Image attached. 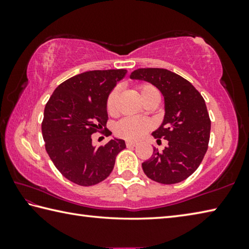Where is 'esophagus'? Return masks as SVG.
<instances>
[{"mask_svg":"<svg viewBox=\"0 0 249 249\" xmlns=\"http://www.w3.org/2000/svg\"><path fill=\"white\" fill-rule=\"evenodd\" d=\"M137 144L135 142H126V146L127 147H135Z\"/></svg>","mask_w":249,"mask_h":249,"instance_id":"esophagus-1","label":"esophagus"}]
</instances>
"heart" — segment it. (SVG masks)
I'll return each instance as SVG.
<instances>
[{
    "label": "heart",
    "instance_id": "heart-1",
    "mask_svg": "<svg viewBox=\"0 0 249 249\" xmlns=\"http://www.w3.org/2000/svg\"><path fill=\"white\" fill-rule=\"evenodd\" d=\"M140 93L142 103L147 104L151 101H158L160 99V93L157 88L150 83H141L136 87ZM117 96H119V90L113 89L109 92L107 98V111L109 115L114 116L117 114ZM153 128L151 122L147 119H132V117H125V119L117 122L114 132L116 136L123 138L126 141H138L144 136L146 133Z\"/></svg>",
    "mask_w": 249,
    "mask_h": 249
}]
</instances>
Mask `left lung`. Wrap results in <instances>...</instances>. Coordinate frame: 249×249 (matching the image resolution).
<instances>
[{
  "mask_svg": "<svg viewBox=\"0 0 249 249\" xmlns=\"http://www.w3.org/2000/svg\"><path fill=\"white\" fill-rule=\"evenodd\" d=\"M130 78L145 80L165 96V119L153 136L168 141L162 151L154 148L142 163L149 179L162 184L181 182L200 166L208 150L211 120L203 96L181 75L162 68H140ZM161 142V141H160Z\"/></svg>",
  "mask_w": 249,
  "mask_h": 249,
  "instance_id": "8db88e82",
  "label": "left lung"
}]
</instances>
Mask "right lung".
Returning <instances> with one entry per match:
<instances>
[{
	"label": "right lung",
	"instance_id": "right-lung-1",
	"mask_svg": "<svg viewBox=\"0 0 249 249\" xmlns=\"http://www.w3.org/2000/svg\"><path fill=\"white\" fill-rule=\"evenodd\" d=\"M125 69L93 70L66 80L45 107L41 133L45 148L58 171L82 187L102 182L111 174L116 156L126 148L123 140L95 148L92 134L108 136L107 98L124 78Z\"/></svg>",
	"mask_w": 249,
	"mask_h": 249
}]
</instances>
